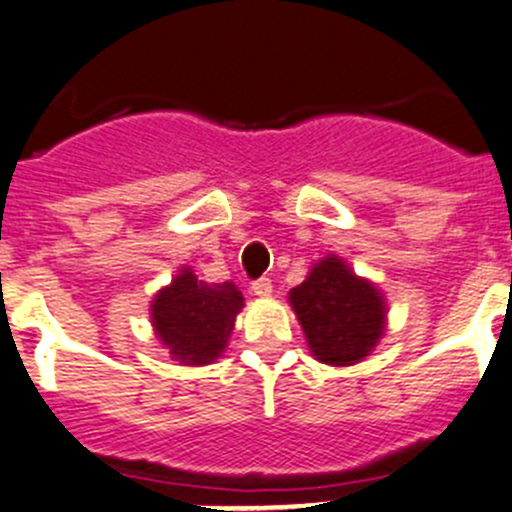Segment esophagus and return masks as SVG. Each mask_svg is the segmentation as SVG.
I'll use <instances>...</instances> for the list:
<instances>
[{
  "label": "esophagus",
  "mask_w": 512,
  "mask_h": 512,
  "mask_svg": "<svg viewBox=\"0 0 512 512\" xmlns=\"http://www.w3.org/2000/svg\"><path fill=\"white\" fill-rule=\"evenodd\" d=\"M252 292H255V295H260V297L272 295V280H270V277H260V280L252 282Z\"/></svg>",
  "instance_id": "1"
}]
</instances>
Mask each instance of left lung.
Here are the masks:
<instances>
[{"label":"left lung","mask_w":512,"mask_h":512,"mask_svg":"<svg viewBox=\"0 0 512 512\" xmlns=\"http://www.w3.org/2000/svg\"><path fill=\"white\" fill-rule=\"evenodd\" d=\"M292 310L305 330L310 350L327 365H352L382 335V297L337 257L317 262L305 282L290 292Z\"/></svg>","instance_id":"8db88e82"}]
</instances>
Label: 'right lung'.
I'll return each mask as SVG.
<instances>
[{
  "label": "right lung",
  "instance_id": "obj_1",
  "mask_svg": "<svg viewBox=\"0 0 512 512\" xmlns=\"http://www.w3.org/2000/svg\"><path fill=\"white\" fill-rule=\"evenodd\" d=\"M240 310L242 292L232 282L210 285L182 270L152 302V322L182 365H207L225 350Z\"/></svg>",
  "mask_w": 512,
  "mask_h": 512
}]
</instances>
